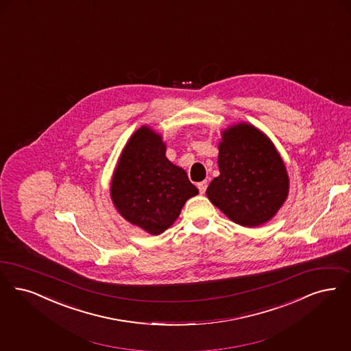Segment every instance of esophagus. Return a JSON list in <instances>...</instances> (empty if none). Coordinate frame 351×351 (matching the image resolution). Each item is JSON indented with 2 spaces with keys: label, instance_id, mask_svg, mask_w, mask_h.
<instances>
[{
  "label": "esophagus",
  "instance_id": "esophagus-1",
  "mask_svg": "<svg viewBox=\"0 0 351 351\" xmlns=\"http://www.w3.org/2000/svg\"><path fill=\"white\" fill-rule=\"evenodd\" d=\"M197 188H198V191H199V193L201 195H204L205 193V191H206V188H208V182H201L197 184Z\"/></svg>",
  "mask_w": 351,
  "mask_h": 351
}]
</instances>
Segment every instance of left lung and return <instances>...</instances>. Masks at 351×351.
Returning <instances> with one entry per match:
<instances>
[{"instance_id":"8db88e82","label":"left lung","mask_w":351,"mask_h":351,"mask_svg":"<svg viewBox=\"0 0 351 351\" xmlns=\"http://www.w3.org/2000/svg\"><path fill=\"white\" fill-rule=\"evenodd\" d=\"M218 143L219 176L206 189L211 204L244 227L269 222L289 196L290 179L274 143L258 128H226Z\"/></svg>"}]
</instances>
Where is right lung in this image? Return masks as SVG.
I'll return each mask as SVG.
<instances>
[{"label": "right lung", "mask_w": 351, "mask_h": 351, "mask_svg": "<svg viewBox=\"0 0 351 351\" xmlns=\"http://www.w3.org/2000/svg\"><path fill=\"white\" fill-rule=\"evenodd\" d=\"M110 195L125 221L159 235L175 223L184 204L198 195V189L182 167L167 159L163 137L142 125L119 156Z\"/></svg>", "instance_id": "obj_1"}]
</instances>
